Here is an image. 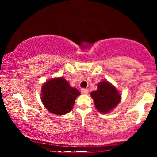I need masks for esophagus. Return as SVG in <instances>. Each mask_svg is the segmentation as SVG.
I'll return each mask as SVG.
<instances>
[{"instance_id":"obj_1","label":"esophagus","mask_w":157,"mask_h":157,"mask_svg":"<svg viewBox=\"0 0 157 157\" xmlns=\"http://www.w3.org/2000/svg\"><path fill=\"white\" fill-rule=\"evenodd\" d=\"M81 93H82V94H87L89 93V90L87 89H81Z\"/></svg>"}]
</instances>
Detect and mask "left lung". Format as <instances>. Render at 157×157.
Instances as JSON below:
<instances>
[{"label":"left lung","instance_id":"left-lung-1","mask_svg":"<svg viewBox=\"0 0 157 157\" xmlns=\"http://www.w3.org/2000/svg\"><path fill=\"white\" fill-rule=\"evenodd\" d=\"M91 97L97 110L101 113L111 112L121 100V94L107 80L99 82L96 91L91 92Z\"/></svg>","mask_w":157,"mask_h":157}]
</instances>
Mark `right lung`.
<instances>
[{
	"mask_svg": "<svg viewBox=\"0 0 157 157\" xmlns=\"http://www.w3.org/2000/svg\"><path fill=\"white\" fill-rule=\"evenodd\" d=\"M80 95L76 88L71 87L64 77H54L43 84L41 101L49 112L64 115L73 109L77 97Z\"/></svg>",
	"mask_w": 157,
	"mask_h": 157,
	"instance_id": "add662e5",
	"label": "right lung"
}]
</instances>
